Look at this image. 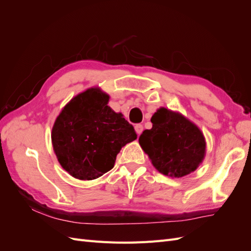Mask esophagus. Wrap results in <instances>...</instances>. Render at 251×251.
Segmentation results:
<instances>
[{
    "mask_svg": "<svg viewBox=\"0 0 251 251\" xmlns=\"http://www.w3.org/2000/svg\"><path fill=\"white\" fill-rule=\"evenodd\" d=\"M135 131H136V133H137V135H140L142 133V131H143V126L140 125V124L136 125L135 126Z\"/></svg>",
    "mask_w": 251,
    "mask_h": 251,
    "instance_id": "34e87169",
    "label": "esophagus"
}]
</instances>
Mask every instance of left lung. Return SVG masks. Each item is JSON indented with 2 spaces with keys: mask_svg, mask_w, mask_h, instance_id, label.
<instances>
[{
  "mask_svg": "<svg viewBox=\"0 0 251 251\" xmlns=\"http://www.w3.org/2000/svg\"><path fill=\"white\" fill-rule=\"evenodd\" d=\"M153 127L143 131L139 144L161 174L181 178L196 171L205 156L200 128L177 112L158 109L151 118Z\"/></svg>",
  "mask_w": 251,
  "mask_h": 251,
  "instance_id": "8db88e82",
  "label": "left lung"
}]
</instances>
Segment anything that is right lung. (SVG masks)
I'll use <instances>...</instances> for the list:
<instances>
[{"instance_id":"1","label":"right lung","mask_w":251,"mask_h":251,"mask_svg":"<svg viewBox=\"0 0 251 251\" xmlns=\"http://www.w3.org/2000/svg\"><path fill=\"white\" fill-rule=\"evenodd\" d=\"M109 95L91 88L72 98L52 127L57 160L72 177L93 180L113 169L121 148L137 138L134 127L109 105Z\"/></svg>"}]
</instances>
